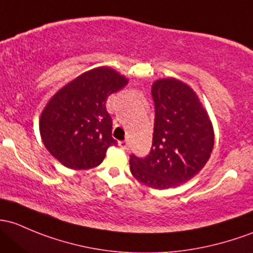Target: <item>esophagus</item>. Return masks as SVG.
I'll return each instance as SVG.
<instances>
[{"label": "esophagus", "mask_w": 253, "mask_h": 253, "mask_svg": "<svg viewBox=\"0 0 253 253\" xmlns=\"http://www.w3.org/2000/svg\"><path fill=\"white\" fill-rule=\"evenodd\" d=\"M119 145H120V148L125 149V150H127V149L129 148V144L127 140H121V142H119Z\"/></svg>", "instance_id": "obj_1"}]
</instances>
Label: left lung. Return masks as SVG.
Segmentation results:
<instances>
[{
    "instance_id": "left-lung-1",
    "label": "left lung",
    "mask_w": 253,
    "mask_h": 253,
    "mask_svg": "<svg viewBox=\"0 0 253 253\" xmlns=\"http://www.w3.org/2000/svg\"><path fill=\"white\" fill-rule=\"evenodd\" d=\"M155 104L153 145L144 159L129 156L131 173L153 189H169L195 177L211 156L213 126L196 93L167 78L151 86Z\"/></svg>"
}]
</instances>
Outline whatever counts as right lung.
Masks as SVG:
<instances>
[{
  "mask_svg": "<svg viewBox=\"0 0 253 253\" xmlns=\"http://www.w3.org/2000/svg\"><path fill=\"white\" fill-rule=\"evenodd\" d=\"M128 80L109 66L81 74L62 87L40 119V133L50 155L71 169H89L104 160L118 142L111 137L113 121L105 103Z\"/></svg>",
  "mask_w": 253,
  "mask_h": 253,
  "instance_id": "1",
  "label": "right lung"
}]
</instances>
